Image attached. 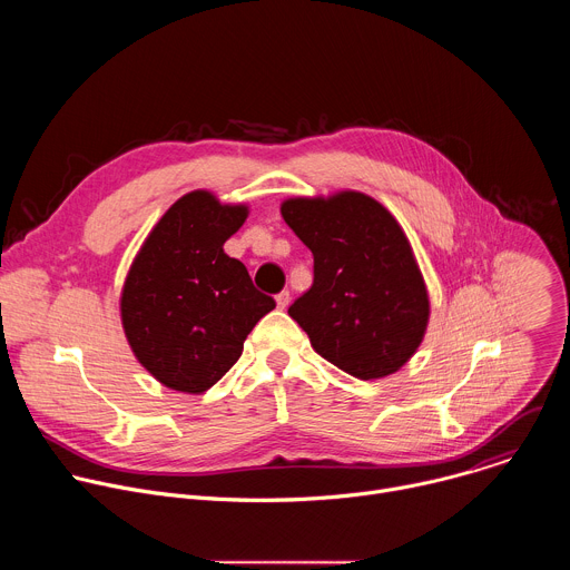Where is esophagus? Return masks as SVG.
Instances as JSON below:
<instances>
[{"label":"esophagus","instance_id":"obj_1","mask_svg":"<svg viewBox=\"0 0 570 570\" xmlns=\"http://www.w3.org/2000/svg\"><path fill=\"white\" fill-rule=\"evenodd\" d=\"M275 302H277V308H282V311H284V308L291 304V293H288V291L277 293V295H275Z\"/></svg>","mask_w":570,"mask_h":570}]
</instances>
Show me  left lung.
Segmentation results:
<instances>
[{
	"label": "left lung",
	"mask_w": 570,
	"mask_h": 570,
	"mask_svg": "<svg viewBox=\"0 0 570 570\" xmlns=\"http://www.w3.org/2000/svg\"><path fill=\"white\" fill-rule=\"evenodd\" d=\"M282 216L313 253V284L288 308L313 350L363 381L409 363L431 308L394 216L358 191L291 198Z\"/></svg>",
	"instance_id": "left-lung-1"
}]
</instances>
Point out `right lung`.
Instances as JSON below:
<instances>
[{
    "label": "right lung",
    "instance_id": "right-lung-1",
    "mask_svg": "<svg viewBox=\"0 0 570 570\" xmlns=\"http://www.w3.org/2000/svg\"><path fill=\"white\" fill-rule=\"evenodd\" d=\"M246 218V205L191 191L159 218L130 266L121 293L124 332L137 361L171 390H209L275 308L248 268L223 250Z\"/></svg>",
    "mask_w": 570,
    "mask_h": 570
}]
</instances>
